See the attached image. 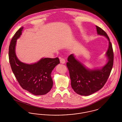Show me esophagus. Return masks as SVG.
I'll return each instance as SVG.
<instances>
[{
  "mask_svg": "<svg viewBox=\"0 0 122 122\" xmlns=\"http://www.w3.org/2000/svg\"><path fill=\"white\" fill-rule=\"evenodd\" d=\"M60 62L61 64H64L65 63V60L63 58H60Z\"/></svg>",
  "mask_w": 122,
  "mask_h": 122,
  "instance_id": "1",
  "label": "esophagus"
}]
</instances>
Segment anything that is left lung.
Listing matches in <instances>:
<instances>
[{
  "instance_id": "8db88e82",
  "label": "left lung",
  "mask_w": 122,
  "mask_h": 122,
  "mask_svg": "<svg viewBox=\"0 0 122 122\" xmlns=\"http://www.w3.org/2000/svg\"><path fill=\"white\" fill-rule=\"evenodd\" d=\"M98 35L103 36L109 41L106 53L107 62L100 68L90 69L77 60L73 54L68 58L66 65L69 71L71 85L76 93L81 96H89L102 89L110 76L113 64V52L109 38L104 30L96 25Z\"/></svg>"
}]
</instances>
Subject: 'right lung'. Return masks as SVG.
<instances>
[{"mask_svg":"<svg viewBox=\"0 0 122 122\" xmlns=\"http://www.w3.org/2000/svg\"><path fill=\"white\" fill-rule=\"evenodd\" d=\"M23 27L19 29L10 42L9 60L12 70L21 87L35 95H43L52 89V70L60 63L58 58H42L36 63L27 64L20 62L15 53L17 40L22 34Z\"/></svg>","mask_w":122,"mask_h":122,"instance_id":"right-lung-1","label":"right lung"}]
</instances>
